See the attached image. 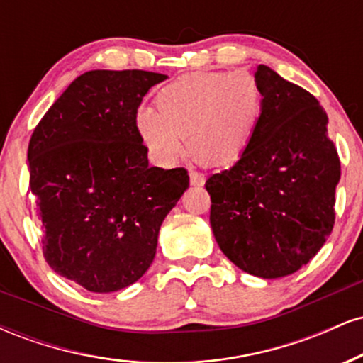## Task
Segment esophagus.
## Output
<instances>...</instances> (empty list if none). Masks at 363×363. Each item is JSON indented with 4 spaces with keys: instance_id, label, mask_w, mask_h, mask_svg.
Segmentation results:
<instances>
[{
    "instance_id": "1",
    "label": "esophagus",
    "mask_w": 363,
    "mask_h": 363,
    "mask_svg": "<svg viewBox=\"0 0 363 363\" xmlns=\"http://www.w3.org/2000/svg\"><path fill=\"white\" fill-rule=\"evenodd\" d=\"M189 179H191V184L193 186H203L205 184V176L196 170H189Z\"/></svg>"
}]
</instances>
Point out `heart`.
<instances>
[{
  "label": "heart",
  "instance_id": "obj_1",
  "mask_svg": "<svg viewBox=\"0 0 363 363\" xmlns=\"http://www.w3.org/2000/svg\"><path fill=\"white\" fill-rule=\"evenodd\" d=\"M264 114V90L247 72H201L170 82L157 109L140 107L135 126L150 155L170 164L187 150L206 167H228L251 147Z\"/></svg>",
  "mask_w": 363,
  "mask_h": 363
}]
</instances>
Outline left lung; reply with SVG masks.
I'll list each match as a JSON object with an SVG mask.
<instances>
[{
    "label": "left lung",
    "instance_id": "1",
    "mask_svg": "<svg viewBox=\"0 0 363 363\" xmlns=\"http://www.w3.org/2000/svg\"><path fill=\"white\" fill-rule=\"evenodd\" d=\"M256 78L264 90L257 135L205 187L225 256L254 277L281 278L307 264L331 234L341 165L318 99L264 65Z\"/></svg>",
    "mask_w": 363,
    "mask_h": 363
}]
</instances>
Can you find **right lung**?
<instances>
[{"label": "right lung", "instance_id": "1", "mask_svg": "<svg viewBox=\"0 0 363 363\" xmlns=\"http://www.w3.org/2000/svg\"><path fill=\"white\" fill-rule=\"evenodd\" d=\"M165 74L94 69L39 121L28 143L43 254L61 277L107 294L138 281L160 225L189 186L184 167H150L135 116Z\"/></svg>", "mask_w": 363, "mask_h": 363}]
</instances>
